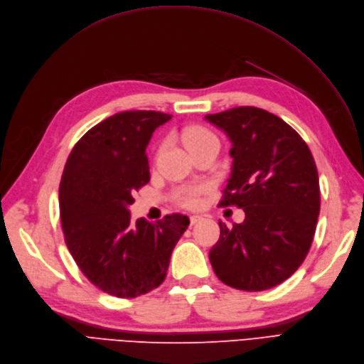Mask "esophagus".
Segmentation results:
<instances>
[{
  "mask_svg": "<svg viewBox=\"0 0 364 364\" xmlns=\"http://www.w3.org/2000/svg\"><path fill=\"white\" fill-rule=\"evenodd\" d=\"M200 220H201V216H198V215H191V216H190V223H191V225L197 224Z\"/></svg>",
  "mask_w": 364,
  "mask_h": 364,
  "instance_id": "esophagus-1",
  "label": "esophagus"
}]
</instances>
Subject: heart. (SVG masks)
<instances>
[{
    "label": "heart",
    "mask_w": 364,
    "mask_h": 364,
    "mask_svg": "<svg viewBox=\"0 0 364 364\" xmlns=\"http://www.w3.org/2000/svg\"><path fill=\"white\" fill-rule=\"evenodd\" d=\"M182 139L183 143L186 144V148L190 149V152L196 148L203 146V144L210 143V141H218L216 136L210 132V129L201 127V125H191L186 127L182 132ZM178 200L185 206H197L198 205V191L197 190H186L182 191L178 197Z\"/></svg>",
    "instance_id": "1"
}]
</instances>
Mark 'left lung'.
<instances>
[{"label":"left lung","instance_id":"left-lung-1","mask_svg":"<svg viewBox=\"0 0 364 364\" xmlns=\"http://www.w3.org/2000/svg\"><path fill=\"white\" fill-rule=\"evenodd\" d=\"M231 141L223 206L243 209L209 252L218 279L263 291L288 279L306 258L319 215V181L304 140L278 116L251 106L206 114Z\"/></svg>","mask_w":364,"mask_h":364}]
</instances>
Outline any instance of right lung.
I'll list each match as a JSON object with an SVG mask.
<instances>
[{
	"label": "right lung",
	"instance_id": "1",
	"mask_svg": "<svg viewBox=\"0 0 364 364\" xmlns=\"http://www.w3.org/2000/svg\"><path fill=\"white\" fill-rule=\"evenodd\" d=\"M171 114L116 113L73 148L60 183L65 243L82 273L105 293L133 299L163 284L171 252L190 218L132 221L133 194L151 179L146 146Z\"/></svg>",
	"mask_w": 364,
	"mask_h": 364
}]
</instances>
